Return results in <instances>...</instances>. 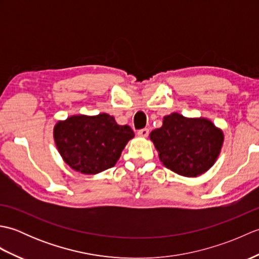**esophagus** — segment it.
<instances>
[{"label":"esophagus","instance_id":"34e87169","mask_svg":"<svg viewBox=\"0 0 259 259\" xmlns=\"http://www.w3.org/2000/svg\"><path fill=\"white\" fill-rule=\"evenodd\" d=\"M148 135H149V129H141L138 131V136L139 137H142V138H146V137H148Z\"/></svg>","mask_w":259,"mask_h":259}]
</instances>
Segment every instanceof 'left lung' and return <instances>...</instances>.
Instances as JSON below:
<instances>
[{
	"label": "left lung",
	"mask_w": 259,
	"mask_h": 259,
	"mask_svg": "<svg viewBox=\"0 0 259 259\" xmlns=\"http://www.w3.org/2000/svg\"><path fill=\"white\" fill-rule=\"evenodd\" d=\"M162 164L184 177L205 174L216 162L224 144V133L207 118H187L177 112L164 115L160 128L152 130Z\"/></svg>",
	"instance_id": "1"
}]
</instances>
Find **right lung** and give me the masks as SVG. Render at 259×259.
Segmentation results:
<instances>
[{
    "label": "right lung",
    "mask_w": 259,
    "mask_h": 259,
    "mask_svg": "<svg viewBox=\"0 0 259 259\" xmlns=\"http://www.w3.org/2000/svg\"><path fill=\"white\" fill-rule=\"evenodd\" d=\"M134 137L129 125L118 124L108 113L71 115L58 121L53 129L54 142L64 162L84 175L113 167Z\"/></svg>",
    "instance_id": "right-lung-1"
}]
</instances>
